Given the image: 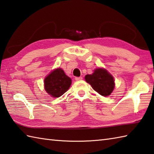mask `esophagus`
<instances>
[{"instance_id":"esophagus-1","label":"esophagus","mask_w":154,"mask_h":154,"mask_svg":"<svg viewBox=\"0 0 154 154\" xmlns=\"http://www.w3.org/2000/svg\"><path fill=\"white\" fill-rule=\"evenodd\" d=\"M83 79L82 77H75V80L76 81H80Z\"/></svg>"}]
</instances>
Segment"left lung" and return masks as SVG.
<instances>
[{"instance_id": "obj_1", "label": "left lung", "mask_w": 154, "mask_h": 154, "mask_svg": "<svg viewBox=\"0 0 154 154\" xmlns=\"http://www.w3.org/2000/svg\"><path fill=\"white\" fill-rule=\"evenodd\" d=\"M85 79L92 88L102 96L109 95L114 89L113 78L105 69H95L93 74L87 75Z\"/></svg>"}]
</instances>
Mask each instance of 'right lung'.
I'll use <instances>...</instances> for the list:
<instances>
[{"label": "right lung", "instance_id": "add662e5", "mask_svg": "<svg viewBox=\"0 0 154 154\" xmlns=\"http://www.w3.org/2000/svg\"><path fill=\"white\" fill-rule=\"evenodd\" d=\"M45 89L54 97H59L69 89L71 79L66 75L61 69H57L45 78Z\"/></svg>", "mask_w": 154, "mask_h": 154}]
</instances>
